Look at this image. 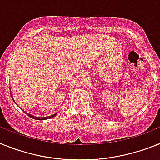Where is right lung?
Segmentation results:
<instances>
[{
    "mask_svg": "<svg viewBox=\"0 0 160 160\" xmlns=\"http://www.w3.org/2000/svg\"><path fill=\"white\" fill-rule=\"evenodd\" d=\"M9 90H10V89H9ZM11 97H12V99H13V101H14V100H13V96H12V94H11ZM14 103H16L15 101H14ZM24 112H25V111H24ZM26 113L28 115L29 117H30L31 118L36 119V120H46V119H49V118H52V117H55V115H56V113H55V114L51 115V116L44 117V118H39V117H35V116H34V115H31V114H30V113Z\"/></svg>",
    "mask_w": 160,
    "mask_h": 160,
    "instance_id": "right-lung-1",
    "label": "right lung"
}]
</instances>
